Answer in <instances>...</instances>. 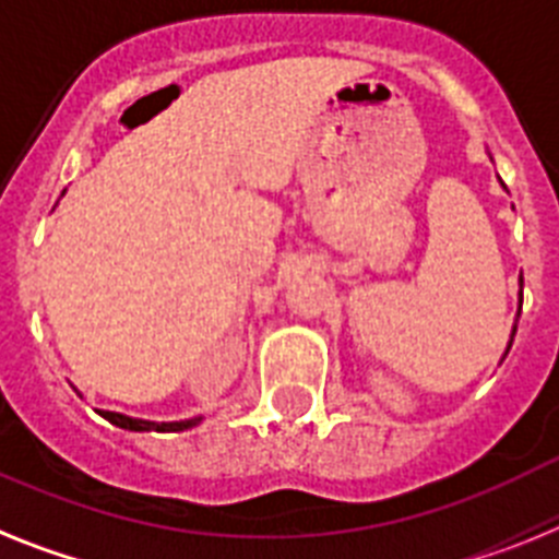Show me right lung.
Instances as JSON below:
<instances>
[{"mask_svg":"<svg viewBox=\"0 0 559 559\" xmlns=\"http://www.w3.org/2000/svg\"><path fill=\"white\" fill-rule=\"evenodd\" d=\"M104 419H109L111 425L126 427V430H157V433H177V430H188V427L197 425L199 419H188V421H143V419H129V416H120V414H111V411H100Z\"/></svg>","mask_w":559,"mask_h":559,"instance_id":"1","label":"right lung"}]
</instances>
